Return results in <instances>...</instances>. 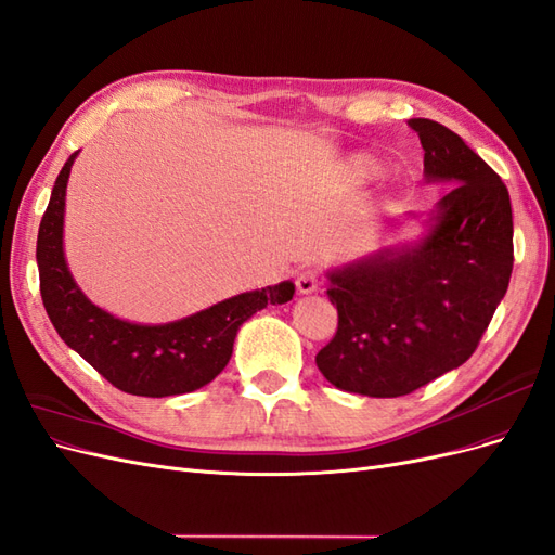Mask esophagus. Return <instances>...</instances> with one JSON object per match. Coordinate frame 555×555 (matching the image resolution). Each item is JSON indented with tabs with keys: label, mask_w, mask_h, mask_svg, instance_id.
<instances>
[{
	"label": "esophagus",
	"mask_w": 555,
	"mask_h": 555,
	"mask_svg": "<svg viewBox=\"0 0 555 555\" xmlns=\"http://www.w3.org/2000/svg\"><path fill=\"white\" fill-rule=\"evenodd\" d=\"M295 283H297V293H299V295H311V293H315V291H318V285H320V281H318V272H313V270H304V272H299V274H297Z\"/></svg>",
	"instance_id": "esophagus-1"
}]
</instances>
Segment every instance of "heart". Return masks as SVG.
<instances>
[{
    "mask_svg": "<svg viewBox=\"0 0 555 555\" xmlns=\"http://www.w3.org/2000/svg\"><path fill=\"white\" fill-rule=\"evenodd\" d=\"M348 175L352 177V180L362 182V180H371V177H375L380 172V166L375 164V160L366 154H354L350 160H348Z\"/></svg>",
    "mask_w": 555,
    "mask_h": 555,
    "instance_id": "heart-1",
    "label": "heart"
}]
</instances>
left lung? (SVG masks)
<instances>
[{
    "mask_svg": "<svg viewBox=\"0 0 555 555\" xmlns=\"http://www.w3.org/2000/svg\"><path fill=\"white\" fill-rule=\"evenodd\" d=\"M408 127L422 140L424 180L454 186L417 242L327 272L338 327L315 354L334 387L375 399L410 395L466 362L514 264L507 186L442 124L410 119Z\"/></svg>",
    "mask_w": 555,
    "mask_h": 555,
    "instance_id": "left-lung-1",
    "label": "left lung"
}]
</instances>
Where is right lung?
<instances>
[{"mask_svg": "<svg viewBox=\"0 0 555 555\" xmlns=\"http://www.w3.org/2000/svg\"><path fill=\"white\" fill-rule=\"evenodd\" d=\"M68 156L52 186L39 225L37 262L41 297L62 341L92 364L105 380L135 397L189 395L225 369L240 327L267 304H285L295 295L293 281L228 297L209 309L164 325H140L115 318L89 301L64 258V207Z\"/></svg>", "mask_w": 555, "mask_h": 555, "instance_id": "add662e5", "label": "right lung"}]
</instances>
